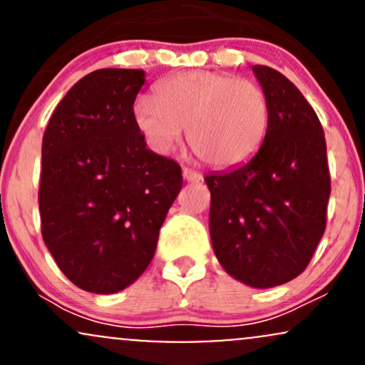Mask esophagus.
<instances>
[{"mask_svg": "<svg viewBox=\"0 0 365 365\" xmlns=\"http://www.w3.org/2000/svg\"><path fill=\"white\" fill-rule=\"evenodd\" d=\"M182 175H183V180H185V182L197 183V182H200V180H202V175H200L199 171H194L190 168H183Z\"/></svg>", "mask_w": 365, "mask_h": 365, "instance_id": "esophagus-1", "label": "esophagus"}]
</instances>
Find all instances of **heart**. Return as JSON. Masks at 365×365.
I'll return each instance as SVG.
<instances>
[{"instance_id":"b5f03b06","label":"heart","mask_w":365,"mask_h":365,"mask_svg":"<svg viewBox=\"0 0 365 365\" xmlns=\"http://www.w3.org/2000/svg\"><path fill=\"white\" fill-rule=\"evenodd\" d=\"M269 116V99L261 86L209 70L165 78L154 89V99L139 98L133 104L135 127L154 149L168 153L187 128L197 156L220 170L244 165L261 149Z\"/></svg>"}]
</instances>
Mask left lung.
<instances>
[{"label":"left lung","instance_id":"8db88e82","mask_svg":"<svg viewBox=\"0 0 365 365\" xmlns=\"http://www.w3.org/2000/svg\"><path fill=\"white\" fill-rule=\"evenodd\" d=\"M252 72L267 94L269 128L252 159L209 173V233L223 269L254 288H273L307 267L326 228L331 180L316 111L284 75Z\"/></svg>","mask_w":365,"mask_h":365}]
</instances>
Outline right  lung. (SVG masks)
<instances>
[{"instance_id":"right-lung-1","label":"right lung","mask_w":365,"mask_h":365,"mask_svg":"<svg viewBox=\"0 0 365 365\" xmlns=\"http://www.w3.org/2000/svg\"><path fill=\"white\" fill-rule=\"evenodd\" d=\"M144 82V70L86 75L43 137L44 244L63 274L91 293L123 290L148 269L182 188L178 163L145 148L133 121Z\"/></svg>"}]
</instances>
